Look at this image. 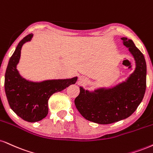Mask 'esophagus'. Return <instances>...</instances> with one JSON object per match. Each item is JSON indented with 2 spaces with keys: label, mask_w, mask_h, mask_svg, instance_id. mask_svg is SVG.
Here are the masks:
<instances>
[{
  "label": "esophagus",
  "mask_w": 153,
  "mask_h": 153,
  "mask_svg": "<svg viewBox=\"0 0 153 153\" xmlns=\"http://www.w3.org/2000/svg\"><path fill=\"white\" fill-rule=\"evenodd\" d=\"M79 80H80V83H85L87 82V79L85 78L84 76H80V78H79Z\"/></svg>",
  "instance_id": "1"
}]
</instances>
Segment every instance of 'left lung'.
Instances as JSON below:
<instances>
[{"label": "left lung", "instance_id": "8db88e82", "mask_svg": "<svg viewBox=\"0 0 153 153\" xmlns=\"http://www.w3.org/2000/svg\"><path fill=\"white\" fill-rule=\"evenodd\" d=\"M135 60V70L126 81L111 88L93 92L80 87L75 105L82 117L97 124H110L130 117L143 100L146 89L147 68L145 57L133 41L122 38Z\"/></svg>", "mask_w": 153, "mask_h": 153}]
</instances>
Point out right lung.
<instances>
[{"instance_id": "right-lung-1", "label": "right lung", "mask_w": 153, "mask_h": 153, "mask_svg": "<svg viewBox=\"0 0 153 153\" xmlns=\"http://www.w3.org/2000/svg\"><path fill=\"white\" fill-rule=\"evenodd\" d=\"M29 34L22 39L9 60L5 75V91L9 105L14 113L24 120L34 123L41 120L48 113V102L56 92L62 91L75 84L78 77L70 79L48 80L36 82L25 80L16 69L25 43L32 39Z\"/></svg>"}]
</instances>
